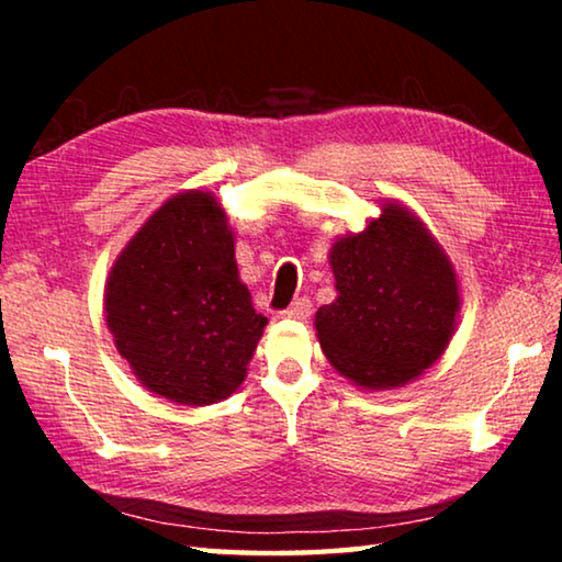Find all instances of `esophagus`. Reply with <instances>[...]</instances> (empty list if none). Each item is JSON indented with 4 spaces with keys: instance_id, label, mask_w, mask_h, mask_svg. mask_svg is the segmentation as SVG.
<instances>
[{
    "instance_id": "obj_1",
    "label": "esophagus",
    "mask_w": 562,
    "mask_h": 562,
    "mask_svg": "<svg viewBox=\"0 0 562 562\" xmlns=\"http://www.w3.org/2000/svg\"><path fill=\"white\" fill-rule=\"evenodd\" d=\"M312 315V300L310 297H297L288 310H282V317L288 319H307Z\"/></svg>"
}]
</instances>
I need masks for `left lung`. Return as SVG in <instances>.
<instances>
[{"label":"left lung","mask_w":562,"mask_h":562,"mask_svg":"<svg viewBox=\"0 0 562 562\" xmlns=\"http://www.w3.org/2000/svg\"><path fill=\"white\" fill-rule=\"evenodd\" d=\"M337 300L317 310L331 367L364 389L406 384L443 355L459 312L456 272L422 221L389 203L329 255Z\"/></svg>","instance_id":"obj_1"}]
</instances>
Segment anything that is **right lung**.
<instances>
[{
    "instance_id": "obj_1",
    "label": "right lung",
    "mask_w": 562,
    "mask_h": 562,
    "mask_svg": "<svg viewBox=\"0 0 562 562\" xmlns=\"http://www.w3.org/2000/svg\"><path fill=\"white\" fill-rule=\"evenodd\" d=\"M106 325L154 394L205 406L235 392L268 317L237 280L213 195L188 190L148 217L109 274Z\"/></svg>"
}]
</instances>
